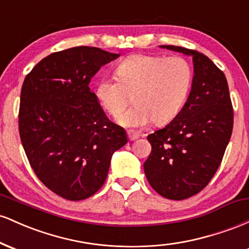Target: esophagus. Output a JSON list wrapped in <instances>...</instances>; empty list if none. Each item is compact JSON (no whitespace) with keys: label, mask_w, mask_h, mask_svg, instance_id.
<instances>
[{"label":"esophagus","mask_w":249,"mask_h":249,"mask_svg":"<svg viewBox=\"0 0 249 249\" xmlns=\"http://www.w3.org/2000/svg\"><path fill=\"white\" fill-rule=\"evenodd\" d=\"M127 137H128V139H130L131 142H133V141H136V139L139 138V134L136 133V132H132V131H128Z\"/></svg>","instance_id":"1"}]
</instances>
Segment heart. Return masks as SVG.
<instances>
[{"instance_id":"1","label":"heart","mask_w":249,"mask_h":249,"mask_svg":"<svg viewBox=\"0 0 249 249\" xmlns=\"http://www.w3.org/2000/svg\"><path fill=\"white\" fill-rule=\"evenodd\" d=\"M115 73L117 81L99 79L96 97L105 112L117 117L133 95L135 107L117 119L127 128L170 122L181 110L192 84V69L179 56L132 55L117 65Z\"/></svg>"}]
</instances>
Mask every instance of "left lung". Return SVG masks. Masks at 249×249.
Listing matches in <instances>:
<instances>
[{
	"mask_svg": "<svg viewBox=\"0 0 249 249\" xmlns=\"http://www.w3.org/2000/svg\"><path fill=\"white\" fill-rule=\"evenodd\" d=\"M160 48L192 57L194 76L180 112L147 137L152 151L144 172L160 196L182 200L206 187L220 166L232 136L233 107L227 79L207 56L174 45Z\"/></svg>",
	"mask_w": 249,
	"mask_h": 249,
	"instance_id": "obj_1",
	"label": "left lung"
}]
</instances>
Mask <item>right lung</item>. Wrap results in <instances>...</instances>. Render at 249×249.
Listing matches in <instances>:
<instances>
[{"label": "right lung", "instance_id": "right-lung-1", "mask_svg": "<svg viewBox=\"0 0 249 249\" xmlns=\"http://www.w3.org/2000/svg\"><path fill=\"white\" fill-rule=\"evenodd\" d=\"M121 56L76 47L43 58L25 77L18 126L34 172L62 198L87 199L107 177L112 154L127 142L89 87L103 65Z\"/></svg>", "mask_w": 249, "mask_h": 249}]
</instances>
